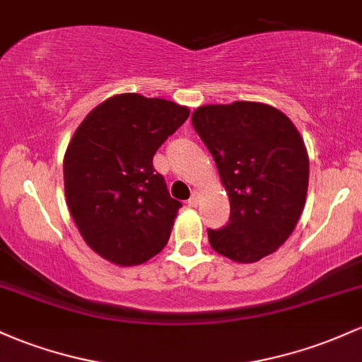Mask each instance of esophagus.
Instances as JSON below:
<instances>
[{
    "mask_svg": "<svg viewBox=\"0 0 362 362\" xmlns=\"http://www.w3.org/2000/svg\"><path fill=\"white\" fill-rule=\"evenodd\" d=\"M187 204L190 208H196V206L199 204V192H194L192 196H190V199L187 201Z\"/></svg>",
    "mask_w": 362,
    "mask_h": 362,
    "instance_id": "1",
    "label": "esophagus"
}]
</instances>
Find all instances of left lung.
Listing matches in <instances>:
<instances>
[{
    "label": "left lung",
    "mask_w": 362,
    "mask_h": 362,
    "mask_svg": "<svg viewBox=\"0 0 362 362\" xmlns=\"http://www.w3.org/2000/svg\"><path fill=\"white\" fill-rule=\"evenodd\" d=\"M197 136L211 153L230 199V220L208 228L211 247L254 263L291 237L305 204L309 158L291 118L263 103L201 106Z\"/></svg>",
    "instance_id": "1"
}]
</instances>
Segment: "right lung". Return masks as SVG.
Returning <instances> with one entry per match:
<instances>
[{
    "label": "right lung",
    "mask_w": 362,
    "mask_h": 362,
    "mask_svg": "<svg viewBox=\"0 0 362 362\" xmlns=\"http://www.w3.org/2000/svg\"><path fill=\"white\" fill-rule=\"evenodd\" d=\"M189 113L166 99L118 94L75 130L63 160L66 204L86 244L111 263L141 264L168 242L182 204L153 156Z\"/></svg>",
    "instance_id": "1"
}]
</instances>
